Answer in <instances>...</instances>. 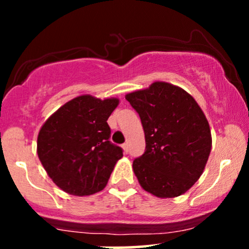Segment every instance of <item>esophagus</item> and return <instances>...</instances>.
<instances>
[{
    "instance_id": "obj_1",
    "label": "esophagus",
    "mask_w": 249,
    "mask_h": 249,
    "mask_svg": "<svg viewBox=\"0 0 249 249\" xmlns=\"http://www.w3.org/2000/svg\"><path fill=\"white\" fill-rule=\"evenodd\" d=\"M122 147H123V150H124V152L127 153V151H128V145H127V142H124V144L122 145Z\"/></svg>"
}]
</instances>
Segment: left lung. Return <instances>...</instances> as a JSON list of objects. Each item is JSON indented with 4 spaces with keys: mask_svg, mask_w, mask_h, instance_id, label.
Masks as SVG:
<instances>
[{
    "mask_svg": "<svg viewBox=\"0 0 249 249\" xmlns=\"http://www.w3.org/2000/svg\"><path fill=\"white\" fill-rule=\"evenodd\" d=\"M138 112L146 148L133 160L141 186L158 198L184 194L200 178L212 148L201 107L184 89L154 82L125 96Z\"/></svg>",
    "mask_w": 249,
    "mask_h": 249,
    "instance_id": "8db88e82",
    "label": "left lung"
}]
</instances>
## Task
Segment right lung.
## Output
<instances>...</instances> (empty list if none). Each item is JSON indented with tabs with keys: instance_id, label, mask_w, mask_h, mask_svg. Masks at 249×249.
Returning a JSON list of instances; mask_svg holds the SVG:
<instances>
[{
	"instance_id": "obj_1",
	"label": "right lung",
	"mask_w": 249,
	"mask_h": 249,
	"mask_svg": "<svg viewBox=\"0 0 249 249\" xmlns=\"http://www.w3.org/2000/svg\"><path fill=\"white\" fill-rule=\"evenodd\" d=\"M118 98L82 95L45 121L37 137V154L51 180L72 196H90L107 186L122 147L110 142L107 118Z\"/></svg>"
}]
</instances>
